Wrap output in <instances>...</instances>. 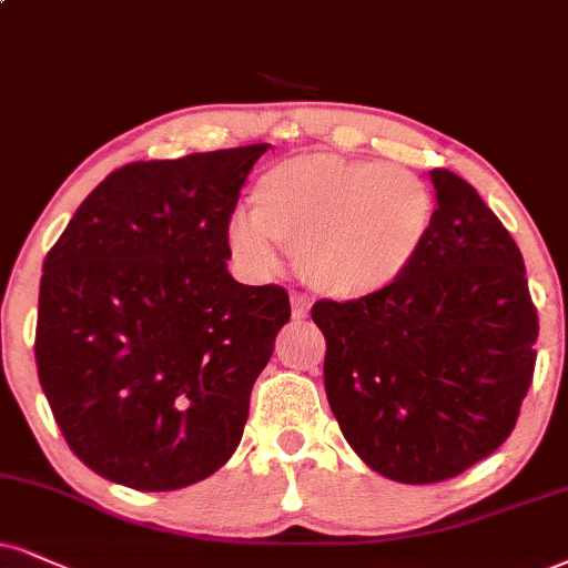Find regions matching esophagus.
I'll use <instances>...</instances> for the list:
<instances>
[{
    "instance_id": "esophagus-1",
    "label": "esophagus",
    "mask_w": 568,
    "mask_h": 568,
    "mask_svg": "<svg viewBox=\"0 0 568 568\" xmlns=\"http://www.w3.org/2000/svg\"><path fill=\"white\" fill-rule=\"evenodd\" d=\"M307 313H311V303L303 295H292V316L295 318H307Z\"/></svg>"
}]
</instances>
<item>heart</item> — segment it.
<instances>
[{
  "instance_id": "obj_1",
  "label": "heart",
  "mask_w": 568,
  "mask_h": 568,
  "mask_svg": "<svg viewBox=\"0 0 568 568\" xmlns=\"http://www.w3.org/2000/svg\"><path fill=\"white\" fill-rule=\"evenodd\" d=\"M250 207L229 221L234 261L250 276H271L278 241L295 250L300 276L334 300H371L400 284L437 223V197L418 173L337 155L271 165Z\"/></svg>"
}]
</instances>
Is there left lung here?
I'll use <instances>...</instances> for the list:
<instances>
[{"instance_id": "1", "label": "left lung", "mask_w": 568, "mask_h": 568, "mask_svg": "<svg viewBox=\"0 0 568 568\" xmlns=\"http://www.w3.org/2000/svg\"><path fill=\"white\" fill-rule=\"evenodd\" d=\"M432 240L400 284L318 300L324 384L361 460L403 485L458 477L506 443L535 374L540 324L516 242L445 168Z\"/></svg>"}]
</instances>
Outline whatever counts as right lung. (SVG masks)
Returning a JSON list of instances; mask_svg holds the SVG:
<instances>
[{"label":"right lung","instance_id":"add662e5","mask_svg":"<svg viewBox=\"0 0 568 568\" xmlns=\"http://www.w3.org/2000/svg\"><path fill=\"white\" fill-rule=\"evenodd\" d=\"M268 144L129 163L47 252L37 368L91 471L165 493L234 455L290 295L229 273V221Z\"/></svg>","mask_w":568,"mask_h":568}]
</instances>
